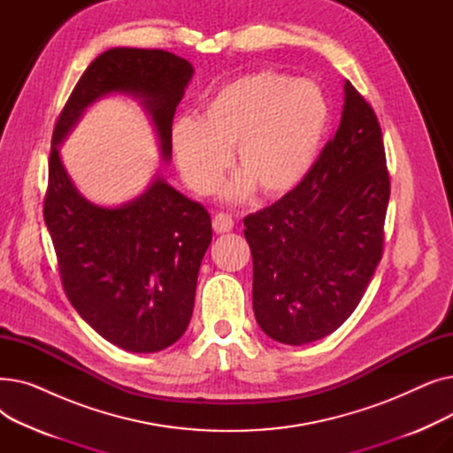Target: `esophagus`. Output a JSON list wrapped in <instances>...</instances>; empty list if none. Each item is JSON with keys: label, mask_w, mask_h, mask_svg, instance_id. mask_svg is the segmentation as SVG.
I'll use <instances>...</instances> for the list:
<instances>
[{"label": "esophagus", "mask_w": 453, "mask_h": 453, "mask_svg": "<svg viewBox=\"0 0 453 453\" xmlns=\"http://www.w3.org/2000/svg\"><path fill=\"white\" fill-rule=\"evenodd\" d=\"M233 226H234V222H233V219L229 217V214H226V212H217V214H214L212 229L217 231V233H229L233 229Z\"/></svg>", "instance_id": "obj_1"}]
</instances>
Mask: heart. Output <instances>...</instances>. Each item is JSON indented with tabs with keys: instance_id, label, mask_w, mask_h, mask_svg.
Segmentation results:
<instances>
[{
	"instance_id": "1",
	"label": "heart",
	"mask_w": 453,
	"mask_h": 453,
	"mask_svg": "<svg viewBox=\"0 0 453 453\" xmlns=\"http://www.w3.org/2000/svg\"><path fill=\"white\" fill-rule=\"evenodd\" d=\"M328 108L318 88L277 71H260L224 84L202 104L198 121L173 127V152L181 178L198 195L222 181L233 150L239 174L226 187L229 200L265 198L294 190L316 159Z\"/></svg>"
}]
</instances>
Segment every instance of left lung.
<instances>
[{"label": "left lung", "mask_w": 453, "mask_h": 453, "mask_svg": "<svg viewBox=\"0 0 453 453\" xmlns=\"http://www.w3.org/2000/svg\"><path fill=\"white\" fill-rule=\"evenodd\" d=\"M342 121L303 181L244 219L253 312L266 334L304 345L354 312L384 253L391 193L372 106L349 81Z\"/></svg>", "instance_id": "obj_1"}]
</instances>
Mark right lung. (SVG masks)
Here are the masks:
<instances>
[{
  "label": "right lung",
  "instance_id": "right-lung-1",
  "mask_svg": "<svg viewBox=\"0 0 453 453\" xmlns=\"http://www.w3.org/2000/svg\"><path fill=\"white\" fill-rule=\"evenodd\" d=\"M190 77L193 65L169 51L113 47L86 67L53 130L43 220L64 292L95 332L130 352H157L187 330L211 217L159 178L121 207L93 205L71 183L57 147L91 103L127 93L145 103L169 159L174 111Z\"/></svg>",
  "mask_w": 453,
  "mask_h": 453
}]
</instances>
